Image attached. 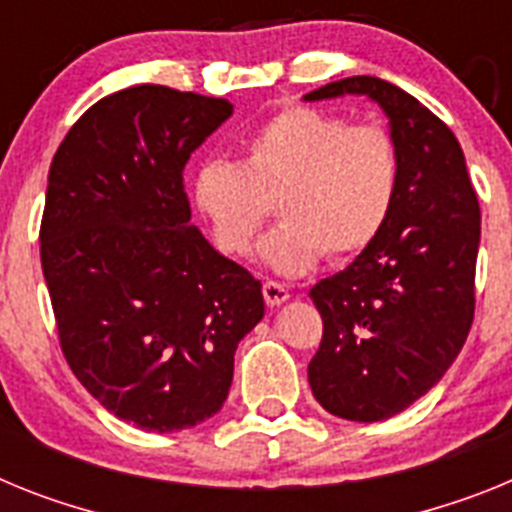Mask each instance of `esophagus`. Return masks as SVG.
Here are the masks:
<instances>
[{"mask_svg": "<svg viewBox=\"0 0 512 512\" xmlns=\"http://www.w3.org/2000/svg\"><path fill=\"white\" fill-rule=\"evenodd\" d=\"M262 296H265V301H268L270 306H281V304H286L291 293H288V288L281 286V283L268 281L265 286H262Z\"/></svg>", "mask_w": 512, "mask_h": 512, "instance_id": "obj_1", "label": "esophagus"}]
</instances>
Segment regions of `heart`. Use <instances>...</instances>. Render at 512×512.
<instances>
[{
  "mask_svg": "<svg viewBox=\"0 0 512 512\" xmlns=\"http://www.w3.org/2000/svg\"><path fill=\"white\" fill-rule=\"evenodd\" d=\"M399 193V154L381 126H350L317 108L281 110L242 146L239 164L211 159L193 177V206L224 255H247L275 201L281 224L257 260L296 278L324 255L345 260L386 229Z\"/></svg>",
  "mask_w": 512,
  "mask_h": 512,
  "instance_id": "1",
  "label": "heart"
}]
</instances>
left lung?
<instances>
[{
	"mask_svg": "<svg viewBox=\"0 0 512 512\" xmlns=\"http://www.w3.org/2000/svg\"><path fill=\"white\" fill-rule=\"evenodd\" d=\"M363 95L389 118L399 193L381 237L311 288L322 345L309 386L342 420L379 422L428 394L464 348L474 319L479 201L451 128L379 77H348L306 102Z\"/></svg>",
	"mask_w": 512,
	"mask_h": 512,
	"instance_id": "1",
	"label": "left lung"
}]
</instances>
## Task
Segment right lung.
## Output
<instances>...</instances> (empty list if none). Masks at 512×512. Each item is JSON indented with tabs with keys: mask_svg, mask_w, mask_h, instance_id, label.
<instances>
[{
	"mask_svg": "<svg viewBox=\"0 0 512 512\" xmlns=\"http://www.w3.org/2000/svg\"><path fill=\"white\" fill-rule=\"evenodd\" d=\"M229 100L139 84L102 97L51 162L41 265L61 350L92 397L141 430L221 410L262 283L190 224L182 172Z\"/></svg>",
	"mask_w": 512,
	"mask_h": 512,
	"instance_id": "add662e5",
	"label": "right lung"
}]
</instances>
